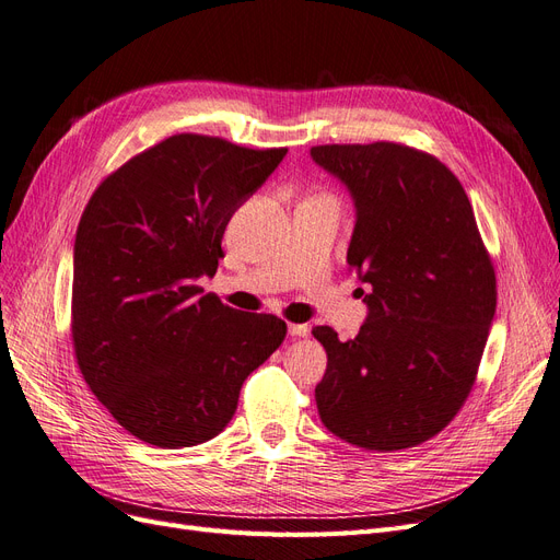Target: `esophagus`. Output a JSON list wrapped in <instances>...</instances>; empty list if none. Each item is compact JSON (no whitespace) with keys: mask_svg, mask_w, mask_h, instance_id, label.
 Here are the masks:
<instances>
[{"mask_svg":"<svg viewBox=\"0 0 560 560\" xmlns=\"http://www.w3.org/2000/svg\"><path fill=\"white\" fill-rule=\"evenodd\" d=\"M290 336H294V338H303V336H308V325H294V322H290Z\"/></svg>","mask_w":560,"mask_h":560,"instance_id":"34e87169","label":"esophagus"}]
</instances>
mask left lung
Listing matches in <instances>:
<instances>
[{
    "label": "left lung",
    "instance_id": "8db88e82",
    "mask_svg": "<svg viewBox=\"0 0 560 560\" xmlns=\"http://www.w3.org/2000/svg\"><path fill=\"white\" fill-rule=\"evenodd\" d=\"M311 156L348 186V264L371 287L358 336L313 329L327 350L319 418L366 451L418 446L477 381L498 303L493 261L463 184L436 156L397 142L319 144Z\"/></svg>",
    "mask_w": 560,
    "mask_h": 560
}]
</instances>
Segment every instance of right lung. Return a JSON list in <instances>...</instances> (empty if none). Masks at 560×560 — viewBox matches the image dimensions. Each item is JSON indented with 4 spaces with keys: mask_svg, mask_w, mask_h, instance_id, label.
I'll list each match as a JSON object with an SVG mask.
<instances>
[{
    "mask_svg": "<svg viewBox=\"0 0 560 560\" xmlns=\"http://www.w3.org/2000/svg\"><path fill=\"white\" fill-rule=\"evenodd\" d=\"M287 149L179 132L103 179L74 243L72 341L91 393L140 442L182 448L222 432L245 378L287 325L241 313L198 278L214 276L233 212Z\"/></svg>",
    "mask_w": 560,
    "mask_h": 560,
    "instance_id": "right-lung-1",
    "label": "right lung"
}]
</instances>
